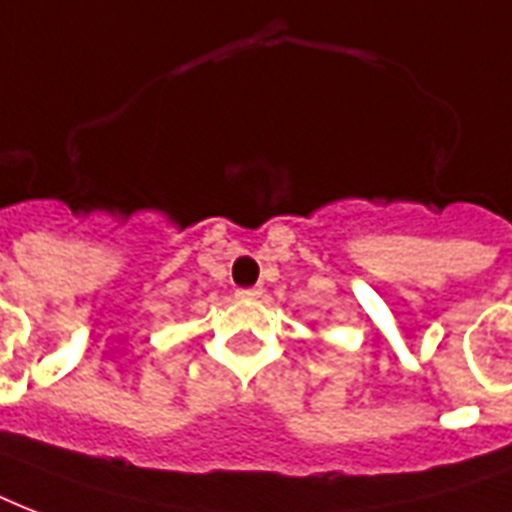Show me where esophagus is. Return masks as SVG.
I'll return each mask as SVG.
<instances>
[{
  "label": "esophagus",
  "mask_w": 512,
  "mask_h": 512,
  "mask_svg": "<svg viewBox=\"0 0 512 512\" xmlns=\"http://www.w3.org/2000/svg\"><path fill=\"white\" fill-rule=\"evenodd\" d=\"M259 288H240V291L235 293L237 299H256V296H259Z\"/></svg>",
  "instance_id": "34e87169"
}]
</instances>
